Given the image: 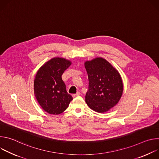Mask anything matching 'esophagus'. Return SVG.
<instances>
[{"label": "esophagus", "instance_id": "34e87169", "mask_svg": "<svg viewBox=\"0 0 159 159\" xmlns=\"http://www.w3.org/2000/svg\"><path fill=\"white\" fill-rule=\"evenodd\" d=\"M80 93L79 92H77L76 94H73L72 96H73V98H76V97H77V96H80Z\"/></svg>", "mask_w": 159, "mask_h": 159}]
</instances>
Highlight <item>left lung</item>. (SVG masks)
I'll list each match as a JSON object with an SVG mask.
<instances>
[{
  "mask_svg": "<svg viewBox=\"0 0 159 159\" xmlns=\"http://www.w3.org/2000/svg\"><path fill=\"white\" fill-rule=\"evenodd\" d=\"M84 66L89 79L85 102L97 112L108 111L118 103L123 94V84L120 74L102 57L85 61Z\"/></svg>",
  "mask_w": 159,
  "mask_h": 159,
  "instance_id": "1",
  "label": "left lung"
}]
</instances>
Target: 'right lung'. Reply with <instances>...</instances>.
I'll use <instances>...</instances> for the list:
<instances>
[{
	"label": "right lung",
	"instance_id": "right-lung-1",
	"mask_svg": "<svg viewBox=\"0 0 159 159\" xmlns=\"http://www.w3.org/2000/svg\"><path fill=\"white\" fill-rule=\"evenodd\" d=\"M72 64L64 58L54 57L38 70L34 80V93L42 109L48 114L58 115L69 106L72 96L67 93L61 75Z\"/></svg>",
	"mask_w": 159,
	"mask_h": 159
}]
</instances>
